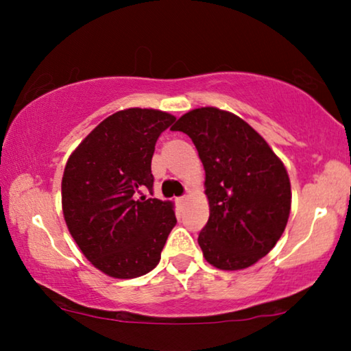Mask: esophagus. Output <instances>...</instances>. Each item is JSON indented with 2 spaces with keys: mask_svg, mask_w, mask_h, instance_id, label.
Instances as JSON below:
<instances>
[{
  "mask_svg": "<svg viewBox=\"0 0 351 351\" xmlns=\"http://www.w3.org/2000/svg\"><path fill=\"white\" fill-rule=\"evenodd\" d=\"M185 201H186V196H185V195H184V196H180V198H177V203H179L180 206H182V204H184V203H185Z\"/></svg>",
  "mask_w": 351,
  "mask_h": 351,
  "instance_id": "34e87169",
  "label": "esophagus"
}]
</instances>
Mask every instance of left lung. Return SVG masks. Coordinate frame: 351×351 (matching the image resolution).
<instances>
[{
	"label": "left lung",
	"instance_id": "8db88e82",
	"mask_svg": "<svg viewBox=\"0 0 351 351\" xmlns=\"http://www.w3.org/2000/svg\"><path fill=\"white\" fill-rule=\"evenodd\" d=\"M171 129L193 141L206 171L209 220L198 237L204 258L219 270L254 265L275 247L289 219L282 161L256 129L225 110H190Z\"/></svg>",
	"mask_w": 351,
	"mask_h": 351
}]
</instances>
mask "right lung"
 Returning a JSON list of instances; mask_svg holds the SVG:
<instances>
[{"label": "right lung", "mask_w": 351, "mask_h": 351, "mask_svg": "<svg viewBox=\"0 0 351 351\" xmlns=\"http://www.w3.org/2000/svg\"><path fill=\"white\" fill-rule=\"evenodd\" d=\"M176 121L153 108L110 114L75 148L62 177V210L71 238L105 275L131 280L158 265L177 223L171 201L145 198L152 156Z\"/></svg>", "instance_id": "add662e5"}]
</instances>
